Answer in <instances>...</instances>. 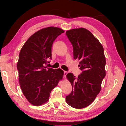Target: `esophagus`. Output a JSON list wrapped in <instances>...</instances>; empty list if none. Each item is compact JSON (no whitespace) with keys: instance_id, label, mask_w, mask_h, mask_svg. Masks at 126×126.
<instances>
[{"instance_id":"esophagus-1","label":"esophagus","mask_w":126,"mask_h":126,"mask_svg":"<svg viewBox=\"0 0 126 126\" xmlns=\"http://www.w3.org/2000/svg\"><path fill=\"white\" fill-rule=\"evenodd\" d=\"M67 74H68V72H67V71H63V77L66 78V75H67Z\"/></svg>"}]
</instances>
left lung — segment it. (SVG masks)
Returning a JSON list of instances; mask_svg holds the SVG:
<instances>
[{
	"mask_svg": "<svg viewBox=\"0 0 126 126\" xmlns=\"http://www.w3.org/2000/svg\"><path fill=\"white\" fill-rule=\"evenodd\" d=\"M66 35L74 49V58L80 60L82 74L76 78L69 73L67 78L72 87L66 102L76 109L90 105L101 90L106 76V58L101 43L88 30L80 28L67 30Z\"/></svg>",
	"mask_w": 126,
	"mask_h": 126,
	"instance_id": "left-lung-1",
	"label": "left lung"
}]
</instances>
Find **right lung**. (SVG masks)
<instances>
[{"mask_svg": "<svg viewBox=\"0 0 126 126\" xmlns=\"http://www.w3.org/2000/svg\"><path fill=\"white\" fill-rule=\"evenodd\" d=\"M64 30L49 27L36 32L22 46L17 64L19 82L22 93L33 106L49 100L51 90L63 79V71L45 66L51 59L52 45Z\"/></svg>", "mask_w": 126, "mask_h": 126, "instance_id": "1", "label": "right lung"}]
</instances>
